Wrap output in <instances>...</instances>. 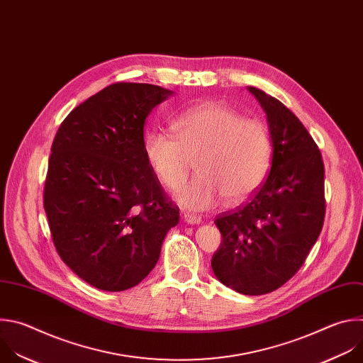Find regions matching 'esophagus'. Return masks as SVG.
Returning <instances> with one entry per match:
<instances>
[{
  "label": "esophagus",
  "instance_id": "34e87169",
  "mask_svg": "<svg viewBox=\"0 0 363 363\" xmlns=\"http://www.w3.org/2000/svg\"><path fill=\"white\" fill-rule=\"evenodd\" d=\"M184 220L190 225H199L201 222V217L199 214H191V213H184Z\"/></svg>",
  "mask_w": 363,
  "mask_h": 363
}]
</instances>
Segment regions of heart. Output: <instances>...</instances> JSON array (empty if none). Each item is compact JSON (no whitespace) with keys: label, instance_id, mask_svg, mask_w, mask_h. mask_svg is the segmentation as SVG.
Masks as SVG:
<instances>
[{"label":"heart","instance_id":"b5f03b06","mask_svg":"<svg viewBox=\"0 0 363 363\" xmlns=\"http://www.w3.org/2000/svg\"><path fill=\"white\" fill-rule=\"evenodd\" d=\"M174 135L152 131L144 141L147 160L169 189H179L194 162L199 176L177 194L187 208L206 210L220 201L242 203L264 180L270 160L269 130L257 118H242L219 101H203L173 120Z\"/></svg>","mask_w":363,"mask_h":363}]
</instances>
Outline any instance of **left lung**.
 I'll return each instance as SVG.
<instances>
[{
    "label": "left lung",
    "mask_w": 363,
    "mask_h": 363,
    "mask_svg": "<svg viewBox=\"0 0 363 363\" xmlns=\"http://www.w3.org/2000/svg\"><path fill=\"white\" fill-rule=\"evenodd\" d=\"M267 116L272 167L250 201L216 217L222 233L211 267L233 291L270 294L305 263L325 220V166L318 144L277 99L249 87Z\"/></svg>",
    "instance_id": "obj_1"
}]
</instances>
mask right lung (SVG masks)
I'll return each instance as SVG.
<instances>
[{
    "mask_svg": "<svg viewBox=\"0 0 363 363\" xmlns=\"http://www.w3.org/2000/svg\"><path fill=\"white\" fill-rule=\"evenodd\" d=\"M172 94L114 83L77 106L51 146L44 210L61 260L89 284L121 292L156 266L179 207L144 150V121Z\"/></svg>",
    "mask_w": 363,
    "mask_h": 363,
    "instance_id": "1",
    "label": "right lung"
}]
</instances>
